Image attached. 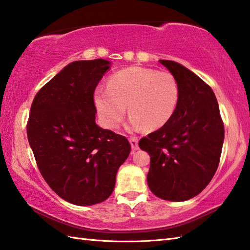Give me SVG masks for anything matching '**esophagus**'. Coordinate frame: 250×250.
I'll list each match as a JSON object with an SVG mask.
<instances>
[{"instance_id":"34e87169","label":"esophagus","mask_w":250,"mask_h":250,"mask_svg":"<svg viewBox=\"0 0 250 250\" xmlns=\"http://www.w3.org/2000/svg\"><path fill=\"white\" fill-rule=\"evenodd\" d=\"M130 141V144H131V147H132L133 151H137V149L139 148V140L137 137H131L129 139Z\"/></svg>"}]
</instances>
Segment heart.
Instances as JSON below:
<instances>
[{
  "instance_id": "heart-1",
  "label": "heart",
  "mask_w": 250,
  "mask_h": 250,
  "mask_svg": "<svg viewBox=\"0 0 250 250\" xmlns=\"http://www.w3.org/2000/svg\"><path fill=\"white\" fill-rule=\"evenodd\" d=\"M94 101L107 128L113 129L120 124L128 105L130 130H155L174 116L179 87L169 72L132 66L111 75L107 89L98 88Z\"/></svg>"
}]
</instances>
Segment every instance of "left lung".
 Segmentation results:
<instances>
[{"label":"left lung","instance_id":"8db88e82","mask_svg":"<svg viewBox=\"0 0 250 250\" xmlns=\"http://www.w3.org/2000/svg\"><path fill=\"white\" fill-rule=\"evenodd\" d=\"M160 62L177 81L178 105L171 119L141 139L139 146L151 157V191L164 200L186 201L198 196L214 176L224 125L215 95L206 82L179 63Z\"/></svg>","mask_w":250,"mask_h":250}]
</instances>
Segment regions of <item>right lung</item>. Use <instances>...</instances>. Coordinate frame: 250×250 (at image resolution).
I'll use <instances>...</instances> for the list:
<instances>
[{
	"label": "right lung",
	"mask_w": 250,
	"mask_h": 250,
	"mask_svg": "<svg viewBox=\"0 0 250 250\" xmlns=\"http://www.w3.org/2000/svg\"><path fill=\"white\" fill-rule=\"evenodd\" d=\"M110 69L104 59L74 61L40 88L27 137L43 179L63 200L93 206L110 197L131 145L95 122L94 92Z\"/></svg>",
	"instance_id": "obj_1"
}]
</instances>
